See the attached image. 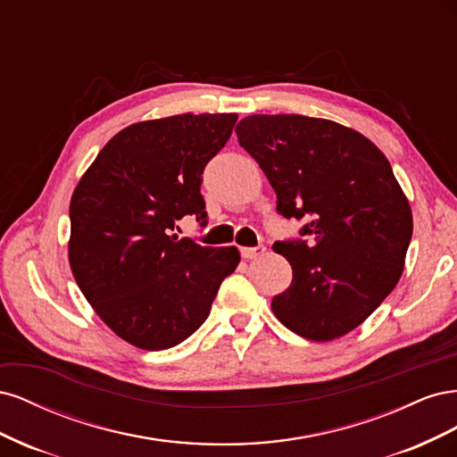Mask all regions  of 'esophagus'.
<instances>
[{"label": "esophagus", "instance_id": "1", "mask_svg": "<svg viewBox=\"0 0 457 457\" xmlns=\"http://www.w3.org/2000/svg\"><path fill=\"white\" fill-rule=\"evenodd\" d=\"M265 252H267V247H265V245H257V247H242V250H240L242 257H244V259H247V261L259 259L261 255H265Z\"/></svg>", "mask_w": 457, "mask_h": 457}]
</instances>
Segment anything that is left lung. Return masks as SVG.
<instances>
[{
  "instance_id": "obj_1",
  "label": "left lung",
  "mask_w": 457,
  "mask_h": 457,
  "mask_svg": "<svg viewBox=\"0 0 457 457\" xmlns=\"http://www.w3.org/2000/svg\"><path fill=\"white\" fill-rule=\"evenodd\" d=\"M238 143L265 171L286 219H309L311 242H276L294 270L272 312L294 334L331 341L376 311L404 270L411 207L389 160L337 121L253 114Z\"/></svg>"
}]
</instances>
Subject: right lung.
I'll list each match as a JSON object with an SVG mask.
<instances>
[{
  "instance_id": "obj_1",
  "label": "right lung",
  "mask_w": 457,
  "mask_h": 457,
  "mask_svg": "<svg viewBox=\"0 0 457 457\" xmlns=\"http://www.w3.org/2000/svg\"><path fill=\"white\" fill-rule=\"evenodd\" d=\"M237 120L187 112L131 123L74 188L72 274L101 320L133 347L163 351L190 337L238 267L237 245L207 247L171 234L183 215L205 217L202 173Z\"/></svg>"
}]
</instances>
